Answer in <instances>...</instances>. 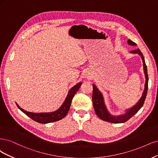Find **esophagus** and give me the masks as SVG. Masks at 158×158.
Listing matches in <instances>:
<instances>
[{"mask_svg": "<svg viewBox=\"0 0 158 158\" xmlns=\"http://www.w3.org/2000/svg\"><path fill=\"white\" fill-rule=\"evenodd\" d=\"M85 77L87 78V79H90L91 77H92V75H91V73L90 72H86V75H85Z\"/></svg>", "mask_w": 158, "mask_h": 158, "instance_id": "esophagus-1", "label": "esophagus"}]
</instances>
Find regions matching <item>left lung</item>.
<instances>
[{
  "label": "left lung",
  "mask_w": 158,
  "mask_h": 158,
  "mask_svg": "<svg viewBox=\"0 0 158 158\" xmlns=\"http://www.w3.org/2000/svg\"><path fill=\"white\" fill-rule=\"evenodd\" d=\"M127 43L131 46H136V44L132 41L130 39L127 40ZM132 54H139L142 58V62H143V70L145 75V85H144V89L143 93L142 94L141 98L139 99L135 105H134L131 108L127 109L125 110V113L123 114L119 115H114L111 114L108 110L107 109V107L104 102V99L103 97L102 94L101 93L98 89L96 87L95 85H93V104L94 108V111L96 114L98 115V118L102 120L105 121L110 122V123H121L129 120L131 118H132L135 114L138 112V111L142 108L144 104V100L146 96L147 91H148V76L147 72V67L145 63V60L143 54H142L140 49L137 48L136 50H132L130 52Z\"/></svg>",
  "instance_id": "obj_1"
}]
</instances>
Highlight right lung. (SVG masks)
I'll use <instances>...</instances> for the list:
<instances>
[{
	"label": "right lung",
	"instance_id": "right-lung-1",
	"mask_svg": "<svg viewBox=\"0 0 158 158\" xmlns=\"http://www.w3.org/2000/svg\"><path fill=\"white\" fill-rule=\"evenodd\" d=\"M82 84V83L80 82L77 84L74 85L73 87L71 89L68 94L66 96V98L64 102V103L60 106V108H58L57 110H56L52 112H48V113H33L27 111L20 108L19 105L16 103L18 108L21 110L22 112H23L25 115H27L30 118H31L33 120L35 121L36 122L40 123H52V122L57 121L61 120L65 118V115L68 114L71 104H72V101L73 98L75 93L77 92V90L79 89L80 86Z\"/></svg>",
	"mask_w": 158,
	"mask_h": 158
}]
</instances>
